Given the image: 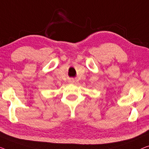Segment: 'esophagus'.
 <instances>
[{"label": "esophagus", "mask_w": 149, "mask_h": 149, "mask_svg": "<svg viewBox=\"0 0 149 149\" xmlns=\"http://www.w3.org/2000/svg\"><path fill=\"white\" fill-rule=\"evenodd\" d=\"M74 79H70V81H69V83H70V84H74Z\"/></svg>", "instance_id": "34e87169"}]
</instances>
